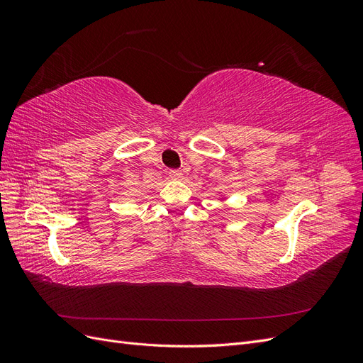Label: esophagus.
<instances>
[{"label": "esophagus", "instance_id": "1", "mask_svg": "<svg viewBox=\"0 0 363 363\" xmlns=\"http://www.w3.org/2000/svg\"><path fill=\"white\" fill-rule=\"evenodd\" d=\"M169 177H171L172 180H182V179H183V172L179 171V169H171V171H169Z\"/></svg>", "mask_w": 363, "mask_h": 363}]
</instances>
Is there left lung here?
I'll list each match as a JSON object with an SVG mask.
<instances>
[{
	"label": "left lung",
	"instance_id": "8db88e82",
	"mask_svg": "<svg viewBox=\"0 0 363 363\" xmlns=\"http://www.w3.org/2000/svg\"><path fill=\"white\" fill-rule=\"evenodd\" d=\"M219 199H221V200H223V201H224V200H225V196H223V195H221V196H219ZM228 211H230V208H228V207H227V208H225V212H228Z\"/></svg>",
	"mask_w": 363,
	"mask_h": 363
}]
</instances>
